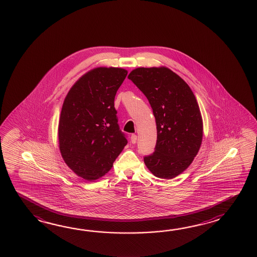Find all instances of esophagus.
Masks as SVG:
<instances>
[{"instance_id": "34e87169", "label": "esophagus", "mask_w": 257, "mask_h": 257, "mask_svg": "<svg viewBox=\"0 0 257 257\" xmlns=\"http://www.w3.org/2000/svg\"><path fill=\"white\" fill-rule=\"evenodd\" d=\"M137 140H138V137H137V135H135V134L131 135V142H132V144H135L137 142Z\"/></svg>"}]
</instances>
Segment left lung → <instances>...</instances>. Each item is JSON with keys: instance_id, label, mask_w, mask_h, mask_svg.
<instances>
[{"instance_id": "8db88e82", "label": "left lung", "mask_w": 257, "mask_h": 257, "mask_svg": "<svg viewBox=\"0 0 257 257\" xmlns=\"http://www.w3.org/2000/svg\"><path fill=\"white\" fill-rule=\"evenodd\" d=\"M127 78L145 94L156 120L155 151L144 157L145 165L156 177L175 178L188 168L202 143V115L196 96L164 66L137 68Z\"/></svg>"}]
</instances>
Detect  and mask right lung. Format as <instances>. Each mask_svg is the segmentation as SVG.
I'll return each instance as SVG.
<instances>
[{
    "label": "right lung",
    "mask_w": 257,
    "mask_h": 257,
    "mask_svg": "<svg viewBox=\"0 0 257 257\" xmlns=\"http://www.w3.org/2000/svg\"><path fill=\"white\" fill-rule=\"evenodd\" d=\"M126 74L122 68H94L79 78L64 99L58 127L60 154L85 180L108 173L127 143L114 107Z\"/></svg>",
    "instance_id": "1"
}]
</instances>
